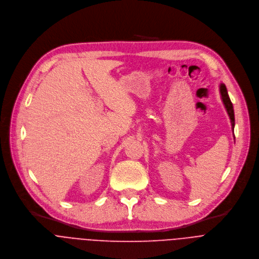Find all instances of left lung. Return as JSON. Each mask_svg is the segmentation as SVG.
I'll list each match as a JSON object with an SVG mask.
<instances>
[{"label":"left lung","instance_id":"obj_1","mask_svg":"<svg viewBox=\"0 0 259 259\" xmlns=\"http://www.w3.org/2000/svg\"><path fill=\"white\" fill-rule=\"evenodd\" d=\"M220 93H221V97H222V101L224 103V106L228 112V115L231 119V124H232V130L234 132V127H235V114H234V108H233V104L231 102V99L229 97L228 94V90L225 83L221 82L220 83Z\"/></svg>","mask_w":259,"mask_h":259}]
</instances>
